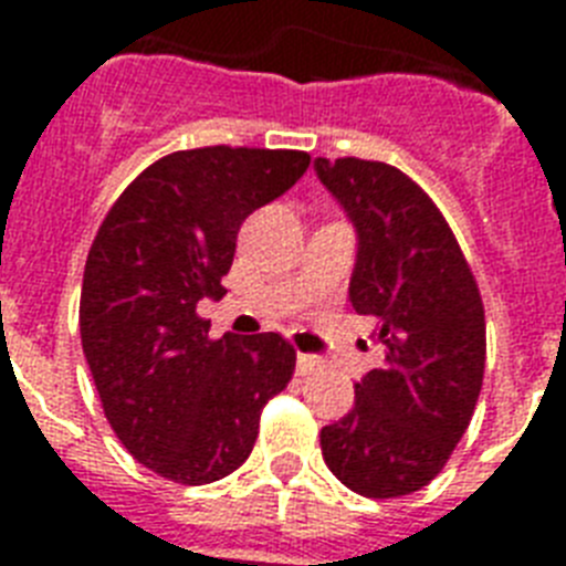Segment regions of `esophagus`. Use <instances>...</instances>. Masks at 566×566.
I'll list each match as a JSON object with an SVG mask.
<instances>
[{"label": "esophagus", "mask_w": 566, "mask_h": 566, "mask_svg": "<svg viewBox=\"0 0 566 566\" xmlns=\"http://www.w3.org/2000/svg\"><path fill=\"white\" fill-rule=\"evenodd\" d=\"M319 370H323V358H317V355H300L296 358V373L300 376H314Z\"/></svg>", "instance_id": "obj_1"}]
</instances>
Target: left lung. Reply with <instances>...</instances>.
Wrapping results in <instances>:
<instances>
[{"label":"left lung","instance_id":"1","mask_svg":"<svg viewBox=\"0 0 566 566\" xmlns=\"http://www.w3.org/2000/svg\"><path fill=\"white\" fill-rule=\"evenodd\" d=\"M314 167L355 222L349 300L385 346L319 449L349 491L396 500L443 470L473 420L488 353L482 293L438 205L402 170L361 158Z\"/></svg>","mask_w":566,"mask_h":566}]
</instances>
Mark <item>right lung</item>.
<instances>
[{
    "label": "right lung",
    "mask_w": 566,
    "mask_h": 566,
    "mask_svg": "<svg viewBox=\"0 0 566 566\" xmlns=\"http://www.w3.org/2000/svg\"><path fill=\"white\" fill-rule=\"evenodd\" d=\"M300 149L202 146L149 164L105 213L84 264L78 328L102 411L123 447L176 484L234 473L282 394L296 349L282 335H208L249 213L308 170Z\"/></svg>",
    "instance_id": "right-lung-1"
}]
</instances>
